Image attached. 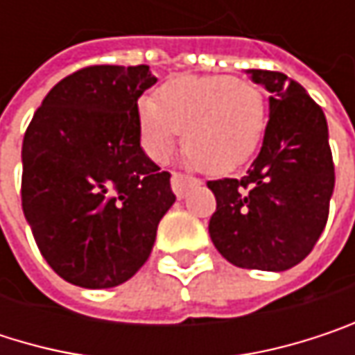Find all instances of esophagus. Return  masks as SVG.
Returning <instances> with one entry per match:
<instances>
[{
    "instance_id": "34e87169",
    "label": "esophagus",
    "mask_w": 355,
    "mask_h": 355,
    "mask_svg": "<svg viewBox=\"0 0 355 355\" xmlns=\"http://www.w3.org/2000/svg\"><path fill=\"white\" fill-rule=\"evenodd\" d=\"M171 182H173V191H175V195H177L178 199H180V197H184V193H187L191 187L199 184V180H197V178L187 177V175H180V173H173Z\"/></svg>"
}]
</instances>
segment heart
<instances>
[{
	"label": "heart",
	"mask_w": 355,
	"mask_h": 355,
	"mask_svg": "<svg viewBox=\"0 0 355 355\" xmlns=\"http://www.w3.org/2000/svg\"><path fill=\"white\" fill-rule=\"evenodd\" d=\"M141 146L164 162L180 131L193 164L209 173H228L245 164L259 148L267 127L263 90L232 76H178L158 90V103L137 107Z\"/></svg>",
	"instance_id": "b5f03b06"
}]
</instances>
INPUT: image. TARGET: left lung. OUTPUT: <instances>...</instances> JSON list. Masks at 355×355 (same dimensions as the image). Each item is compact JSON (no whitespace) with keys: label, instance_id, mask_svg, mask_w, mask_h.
I'll return each instance as SVG.
<instances>
[{"label":"left lung","instance_id":"obj_1","mask_svg":"<svg viewBox=\"0 0 355 355\" xmlns=\"http://www.w3.org/2000/svg\"><path fill=\"white\" fill-rule=\"evenodd\" d=\"M269 96L259 156L243 178L207 180L216 195L209 236L236 267L286 271L319 241L329 218L335 166L322 108L282 71L248 69Z\"/></svg>","mask_w":355,"mask_h":355}]
</instances>
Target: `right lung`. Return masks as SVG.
Here are the masks:
<instances>
[{"mask_svg": "<svg viewBox=\"0 0 355 355\" xmlns=\"http://www.w3.org/2000/svg\"><path fill=\"white\" fill-rule=\"evenodd\" d=\"M148 65H90L36 108L22 144V209L51 269L80 288H114L148 261L175 203L171 173L139 146Z\"/></svg>", "mask_w": 355, "mask_h": 355, "instance_id": "obj_1", "label": "right lung"}]
</instances>
